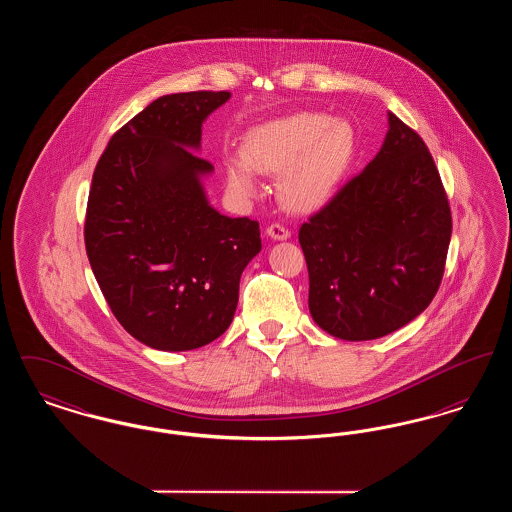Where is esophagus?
<instances>
[{
  "label": "esophagus",
  "mask_w": 512,
  "mask_h": 512,
  "mask_svg": "<svg viewBox=\"0 0 512 512\" xmlns=\"http://www.w3.org/2000/svg\"><path fill=\"white\" fill-rule=\"evenodd\" d=\"M267 236H270L272 240H288L290 230L280 222H272L270 226H267Z\"/></svg>",
  "instance_id": "obj_1"
}]
</instances>
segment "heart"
Wrapping results in <instances>:
<instances>
[{"label": "heart", "instance_id": "1", "mask_svg": "<svg viewBox=\"0 0 512 512\" xmlns=\"http://www.w3.org/2000/svg\"><path fill=\"white\" fill-rule=\"evenodd\" d=\"M353 130L326 113L301 111L251 128L244 151L226 159V182L238 197L259 192V172L279 174L278 194L293 211L322 207L353 155Z\"/></svg>", "mask_w": 512, "mask_h": 512}]
</instances>
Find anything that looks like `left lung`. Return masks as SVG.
Masks as SVG:
<instances>
[{
    "label": "left lung",
    "instance_id": "left-lung-1",
    "mask_svg": "<svg viewBox=\"0 0 512 512\" xmlns=\"http://www.w3.org/2000/svg\"><path fill=\"white\" fill-rule=\"evenodd\" d=\"M378 155L299 228L309 311L334 338L376 340L438 293L451 209L424 140L393 113Z\"/></svg>",
    "mask_w": 512,
    "mask_h": 512
}]
</instances>
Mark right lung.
<instances>
[{"label":"right lung","mask_w":512,"mask_h":512,"mask_svg":"<svg viewBox=\"0 0 512 512\" xmlns=\"http://www.w3.org/2000/svg\"><path fill=\"white\" fill-rule=\"evenodd\" d=\"M230 92L155 99L99 157L84 242L122 328L161 351H188L230 326L247 263L261 251L257 220L215 211L201 186L213 165L194 151L201 124Z\"/></svg>","instance_id":"1"}]
</instances>
